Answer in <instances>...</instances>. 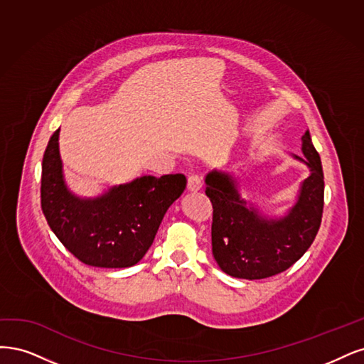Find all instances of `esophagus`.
<instances>
[{
  "label": "esophagus",
  "instance_id": "1",
  "mask_svg": "<svg viewBox=\"0 0 364 364\" xmlns=\"http://www.w3.org/2000/svg\"><path fill=\"white\" fill-rule=\"evenodd\" d=\"M201 189H203L201 178H199L198 175H191V177L187 178V192L195 193V192L201 191Z\"/></svg>",
  "mask_w": 364,
  "mask_h": 364
}]
</instances>
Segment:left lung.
<instances>
[{"instance_id": "obj_1", "label": "left lung", "mask_w": 364, "mask_h": 364, "mask_svg": "<svg viewBox=\"0 0 364 364\" xmlns=\"http://www.w3.org/2000/svg\"><path fill=\"white\" fill-rule=\"evenodd\" d=\"M310 175L302 181L295 205L279 219L263 216L240 196L231 173L213 169L205 177V195L213 205L212 251L225 274L262 279L284 272L306 252L319 231L323 212V171L310 132L302 136Z\"/></svg>"}]
</instances>
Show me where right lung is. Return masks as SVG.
I'll return each mask as SVG.
<instances>
[{
    "label": "right lung",
    "mask_w": 364,
    "mask_h": 364,
    "mask_svg": "<svg viewBox=\"0 0 364 364\" xmlns=\"http://www.w3.org/2000/svg\"><path fill=\"white\" fill-rule=\"evenodd\" d=\"M58 133L42 160L41 201L50 228L74 257L95 267H130L149 250L163 216L186 189L183 173L144 175L97 198H80L63 180Z\"/></svg>",
    "instance_id": "obj_1"
}]
</instances>
